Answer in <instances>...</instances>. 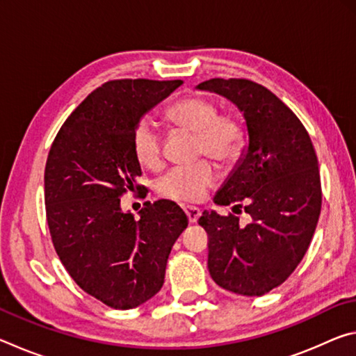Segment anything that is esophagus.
<instances>
[{
	"label": "esophagus",
	"instance_id": "esophagus-1",
	"mask_svg": "<svg viewBox=\"0 0 356 356\" xmlns=\"http://www.w3.org/2000/svg\"><path fill=\"white\" fill-rule=\"evenodd\" d=\"M184 210H185L186 216H188V221H190V222H196L197 220H200L201 210L197 209V207H195V206H186Z\"/></svg>",
	"mask_w": 356,
	"mask_h": 356
}]
</instances>
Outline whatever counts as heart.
I'll return each mask as SVG.
<instances>
[{
    "label": "heart",
    "mask_w": 356,
    "mask_h": 356,
    "mask_svg": "<svg viewBox=\"0 0 356 356\" xmlns=\"http://www.w3.org/2000/svg\"><path fill=\"white\" fill-rule=\"evenodd\" d=\"M172 125L196 134V154H206L215 160L229 161L238 156L243 147L242 125L231 116H221L218 108L200 95L176 102L166 111ZM131 150L138 163L147 170L161 166V135L152 120L144 118L131 134ZM218 172L209 160H200L188 166L171 168L161 176L156 190L163 197L180 202L201 201Z\"/></svg>",
    "instance_id": "1"
}]
</instances>
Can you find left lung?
Wrapping results in <instances>:
<instances>
[{
  "label": "left lung",
  "instance_id": "8db88e82",
  "mask_svg": "<svg viewBox=\"0 0 356 356\" xmlns=\"http://www.w3.org/2000/svg\"><path fill=\"white\" fill-rule=\"evenodd\" d=\"M196 89L231 100L248 131V147L213 202L234 204L251 221L242 225L232 213L204 210L209 272L229 292L261 297L291 276L314 236L322 207L316 150L291 108L261 84L212 78Z\"/></svg>",
  "mask_w": 356,
  "mask_h": 356
}]
</instances>
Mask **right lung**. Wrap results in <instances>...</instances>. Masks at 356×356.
<instances>
[{
	"label": "right lung",
	"instance_id": "add662e5",
	"mask_svg": "<svg viewBox=\"0 0 356 356\" xmlns=\"http://www.w3.org/2000/svg\"><path fill=\"white\" fill-rule=\"evenodd\" d=\"M182 80H113L84 99L58 131L45 165V210L55 250L84 292L114 309L152 298L188 218L176 202L120 209L141 166L131 134Z\"/></svg>",
	"mask_w": 356,
	"mask_h": 356
}]
</instances>
